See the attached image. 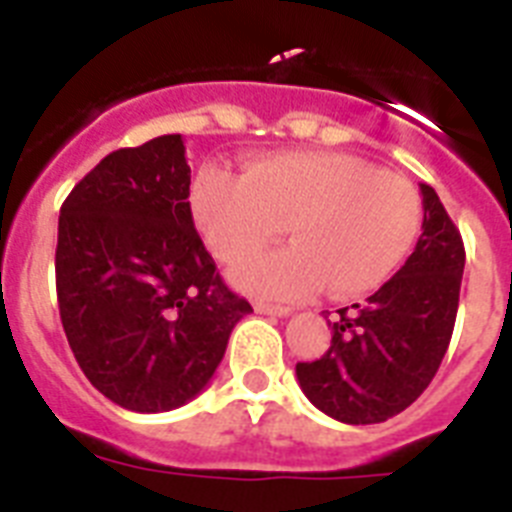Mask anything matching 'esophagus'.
Instances as JSON below:
<instances>
[{
    "label": "esophagus",
    "mask_w": 512,
    "mask_h": 512,
    "mask_svg": "<svg viewBox=\"0 0 512 512\" xmlns=\"http://www.w3.org/2000/svg\"><path fill=\"white\" fill-rule=\"evenodd\" d=\"M255 311L263 313V316H289L292 308L287 305H271V303H255Z\"/></svg>",
    "instance_id": "1"
}]
</instances>
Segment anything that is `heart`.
<instances>
[{"label": "heart", "mask_w": 512, "mask_h": 512, "mask_svg": "<svg viewBox=\"0 0 512 512\" xmlns=\"http://www.w3.org/2000/svg\"><path fill=\"white\" fill-rule=\"evenodd\" d=\"M191 209L220 263L244 260L233 268V284L276 300H300L321 287L335 300L380 289L409 255L422 220L420 193L406 177L332 151L265 156L244 177L204 170ZM287 224L292 248L251 256Z\"/></svg>", "instance_id": "heart-1"}]
</instances>
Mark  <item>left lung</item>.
Segmentation results:
<instances>
[{
  "mask_svg": "<svg viewBox=\"0 0 512 512\" xmlns=\"http://www.w3.org/2000/svg\"><path fill=\"white\" fill-rule=\"evenodd\" d=\"M422 236L401 271L364 305L340 308L332 345L297 364V382L316 409L348 425L404 412L436 377L452 340L465 247L430 185L420 183Z\"/></svg>",
  "mask_w": 512,
  "mask_h": 512,
  "instance_id": "left-lung-1",
  "label": "left lung"
}]
</instances>
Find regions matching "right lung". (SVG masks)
<instances>
[{
    "instance_id": "obj_1",
    "label": "right lung",
    "mask_w": 512,
    "mask_h": 512,
    "mask_svg": "<svg viewBox=\"0 0 512 512\" xmlns=\"http://www.w3.org/2000/svg\"><path fill=\"white\" fill-rule=\"evenodd\" d=\"M180 135L119 148L60 207L55 287L84 377L140 414L188 404L252 305L225 287L193 228Z\"/></svg>"
}]
</instances>
